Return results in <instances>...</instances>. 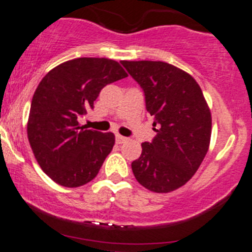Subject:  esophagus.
<instances>
[{
	"label": "esophagus",
	"instance_id": "34e87169",
	"mask_svg": "<svg viewBox=\"0 0 252 252\" xmlns=\"http://www.w3.org/2000/svg\"><path fill=\"white\" fill-rule=\"evenodd\" d=\"M126 139H128V138H126V137H123V135H120V134L115 135V141H117V143H119V144L124 143Z\"/></svg>",
	"mask_w": 252,
	"mask_h": 252
}]
</instances>
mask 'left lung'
I'll return each mask as SVG.
<instances>
[{
    "mask_svg": "<svg viewBox=\"0 0 252 252\" xmlns=\"http://www.w3.org/2000/svg\"><path fill=\"white\" fill-rule=\"evenodd\" d=\"M120 63L143 90L157 133L142 143V155L132 162L133 174L151 191L176 190L195 174L211 142V111L202 90L190 74L168 63Z\"/></svg>",
    "mask_w": 252,
    "mask_h": 252,
    "instance_id": "left-lung-1",
    "label": "left lung"
}]
</instances>
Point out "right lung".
Returning <instances> with one entry per match:
<instances>
[{
    "label": "right lung",
    "instance_id": "add662e5",
    "mask_svg": "<svg viewBox=\"0 0 252 252\" xmlns=\"http://www.w3.org/2000/svg\"><path fill=\"white\" fill-rule=\"evenodd\" d=\"M122 65L108 58H76L57 65L35 90L28 122V138L41 170L65 188L95 179L113 150V133L78 124L94 108L106 85L126 78Z\"/></svg>",
    "mask_w": 252,
    "mask_h": 252
}]
</instances>
